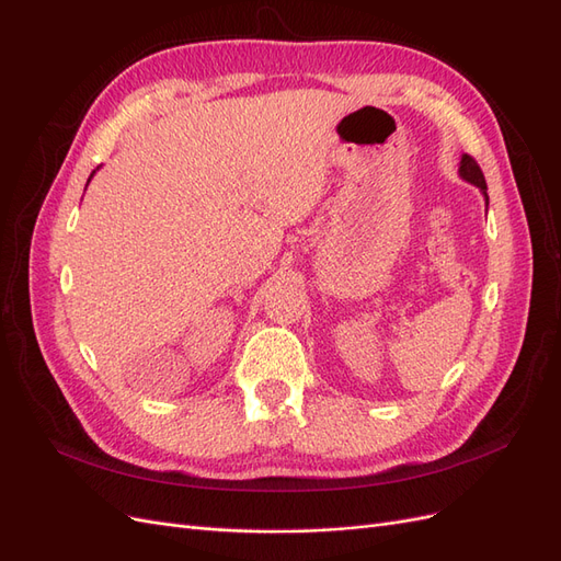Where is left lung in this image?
<instances>
[{"label": "left lung", "instance_id": "8db88e82", "mask_svg": "<svg viewBox=\"0 0 561 561\" xmlns=\"http://www.w3.org/2000/svg\"><path fill=\"white\" fill-rule=\"evenodd\" d=\"M458 175H461V180H466V182L478 186V190L484 194V201H486V206H489L486 182H484V175H482V171H480L478 161H474V159L468 157V154H463V157H461V165H458Z\"/></svg>", "mask_w": 561, "mask_h": 561}]
</instances>
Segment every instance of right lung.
<instances>
[{
	"instance_id": "obj_1",
	"label": "right lung",
	"mask_w": 561,
	"mask_h": 561,
	"mask_svg": "<svg viewBox=\"0 0 561 561\" xmlns=\"http://www.w3.org/2000/svg\"><path fill=\"white\" fill-rule=\"evenodd\" d=\"M95 173V171H93ZM93 173H91V178H93ZM91 178H89V182H91Z\"/></svg>"
}]
</instances>
